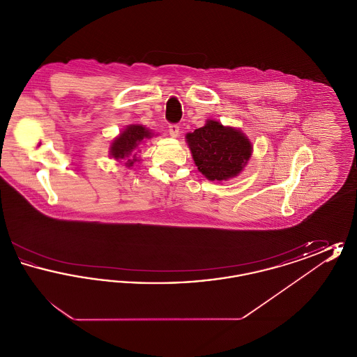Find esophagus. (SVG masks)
<instances>
[{
	"label": "esophagus",
	"instance_id": "esophagus-1",
	"mask_svg": "<svg viewBox=\"0 0 357 357\" xmlns=\"http://www.w3.org/2000/svg\"><path fill=\"white\" fill-rule=\"evenodd\" d=\"M169 132L172 137H176L179 135V126L178 124H170L169 126Z\"/></svg>",
	"mask_w": 357,
	"mask_h": 357
}]
</instances>
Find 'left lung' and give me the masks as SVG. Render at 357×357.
<instances>
[{
  "instance_id": "8db88e82",
  "label": "left lung",
  "mask_w": 357,
  "mask_h": 357,
  "mask_svg": "<svg viewBox=\"0 0 357 357\" xmlns=\"http://www.w3.org/2000/svg\"><path fill=\"white\" fill-rule=\"evenodd\" d=\"M187 143L198 170L210 181H226L238 175L252 155V144L241 131L208 120L187 134Z\"/></svg>"
}]
</instances>
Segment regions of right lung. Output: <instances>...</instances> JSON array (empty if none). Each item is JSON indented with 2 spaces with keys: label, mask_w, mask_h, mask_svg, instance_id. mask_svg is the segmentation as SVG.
<instances>
[{
  "label": "right lung",
  "mask_w": 357,
  "mask_h": 357,
  "mask_svg": "<svg viewBox=\"0 0 357 357\" xmlns=\"http://www.w3.org/2000/svg\"><path fill=\"white\" fill-rule=\"evenodd\" d=\"M147 137H151V132L147 128L137 124L130 126L112 143L111 155L118 160L127 159L126 165L131 167L136 162V153H134L136 147Z\"/></svg>",
  "instance_id": "obj_1"
}]
</instances>
